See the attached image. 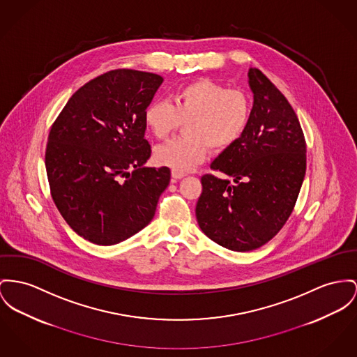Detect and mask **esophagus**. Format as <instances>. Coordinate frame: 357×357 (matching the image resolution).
Here are the masks:
<instances>
[{
	"label": "esophagus",
	"mask_w": 357,
	"mask_h": 357,
	"mask_svg": "<svg viewBox=\"0 0 357 357\" xmlns=\"http://www.w3.org/2000/svg\"><path fill=\"white\" fill-rule=\"evenodd\" d=\"M184 176H185V173H183V172L172 170V178H173V181H176V180H178V178H183Z\"/></svg>",
	"instance_id": "esophagus-1"
}]
</instances>
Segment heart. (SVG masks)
I'll return each mask as SVG.
<instances>
[{
	"label": "heart",
	"instance_id": "heart-1",
	"mask_svg": "<svg viewBox=\"0 0 357 357\" xmlns=\"http://www.w3.org/2000/svg\"><path fill=\"white\" fill-rule=\"evenodd\" d=\"M252 118V101L238 88H226L211 78H199L178 86L167 101H154L144 109V124L160 141L184 123L185 137L158 146L157 164L188 172L204 161L208 147L220 153L243 137Z\"/></svg>",
	"mask_w": 357,
	"mask_h": 357
}]
</instances>
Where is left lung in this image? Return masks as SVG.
I'll list each match as a JSON object with an SVG mask.
<instances>
[{
    "mask_svg": "<svg viewBox=\"0 0 357 357\" xmlns=\"http://www.w3.org/2000/svg\"><path fill=\"white\" fill-rule=\"evenodd\" d=\"M255 93L243 137L225 150L202 176L196 219L218 245L249 252L275 237L295 207L306 173V139L299 119L275 84L259 69L249 70Z\"/></svg>",
    "mask_w": 357,
    "mask_h": 357,
    "instance_id": "8db88e82",
    "label": "left lung"
}]
</instances>
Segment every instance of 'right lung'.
<instances>
[{
  "label": "right lung",
  "mask_w": 357,
  "mask_h": 357,
  "mask_svg": "<svg viewBox=\"0 0 357 357\" xmlns=\"http://www.w3.org/2000/svg\"><path fill=\"white\" fill-rule=\"evenodd\" d=\"M162 77L116 69L82 85L52 123L46 146L51 197L66 223L96 245H115L155 214L170 169L151 155L144 109Z\"/></svg>",
  "instance_id": "add662e5"
}]
</instances>
